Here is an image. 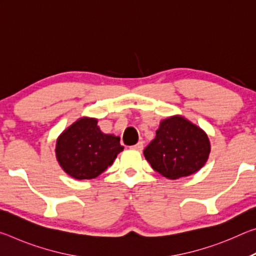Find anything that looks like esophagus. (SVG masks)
Wrapping results in <instances>:
<instances>
[{"label": "esophagus", "mask_w": 256, "mask_h": 256, "mask_svg": "<svg viewBox=\"0 0 256 256\" xmlns=\"http://www.w3.org/2000/svg\"><path fill=\"white\" fill-rule=\"evenodd\" d=\"M131 149H133V150H136V151H142L144 150V142H138L136 144H134V146H131Z\"/></svg>", "instance_id": "1"}]
</instances>
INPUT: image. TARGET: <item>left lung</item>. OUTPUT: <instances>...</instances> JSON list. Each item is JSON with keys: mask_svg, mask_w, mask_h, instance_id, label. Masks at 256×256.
Listing matches in <instances>:
<instances>
[{"mask_svg": "<svg viewBox=\"0 0 256 256\" xmlns=\"http://www.w3.org/2000/svg\"><path fill=\"white\" fill-rule=\"evenodd\" d=\"M211 151L208 134L180 115L162 120L144 154L151 167L168 180L194 174L204 166Z\"/></svg>", "mask_w": 256, "mask_h": 256, "instance_id": "left-lung-1", "label": "left lung"}]
</instances>
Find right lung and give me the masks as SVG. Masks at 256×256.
<instances>
[{
	"label": "right lung",
	"instance_id": "obj_1",
	"mask_svg": "<svg viewBox=\"0 0 256 256\" xmlns=\"http://www.w3.org/2000/svg\"><path fill=\"white\" fill-rule=\"evenodd\" d=\"M97 123V118L84 116L64 130L56 140V159L73 178H96L124 149L118 136L102 133Z\"/></svg>",
	"mask_w": 256,
	"mask_h": 256
}]
</instances>
